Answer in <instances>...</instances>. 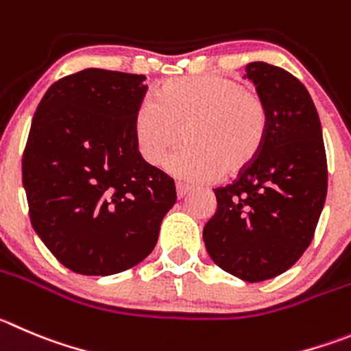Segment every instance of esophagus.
Segmentation results:
<instances>
[{"label":"esophagus","mask_w":351,"mask_h":351,"mask_svg":"<svg viewBox=\"0 0 351 351\" xmlns=\"http://www.w3.org/2000/svg\"><path fill=\"white\" fill-rule=\"evenodd\" d=\"M192 191V186L191 185H185V183H176V195H178L180 199L182 197H185L186 194H189V192Z\"/></svg>","instance_id":"obj_1"}]
</instances>
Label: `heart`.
Instances as JSON below:
<instances>
[{
    "label": "heart",
    "instance_id": "1",
    "mask_svg": "<svg viewBox=\"0 0 351 351\" xmlns=\"http://www.w3.org/2000/svg\"><path fill=\"white\" fill-rule=\"evenodd\" d=\"M268 131L270 112L261 95L216 74L166 81L156 100H143L133 116V138L147 165L159 166L183 136L186 145L168 160V171L192 182L244 173Z\"/></svg>",
    "mask_w": 351,
    "mask_h": 351
}]
</instances>
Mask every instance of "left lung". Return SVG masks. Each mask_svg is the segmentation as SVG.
Instances as JSON below:
<instances>
[{"label": "left lung", "mask_w": 351, "mask_h": 351, "mask_svg": "<svg viewBox=\"0 0 351 351\" xmlns=\"http://www.w3.org/2000/svg\"><path fill=\"white\" fill-rule=\"evenodd\" d=\"M270 112L263 150L234 183L215 189L202 239L211 260L245 282L289 270L312 242L327 194L322 128L308 90L267 62L245 65Z\"/></svg>", "instance_id": "obj_1"}]
</instances>
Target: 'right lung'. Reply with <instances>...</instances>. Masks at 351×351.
Listing matches in <instances>:
<instances>
[{"instance_id":"add662e5","label":"right lung","mask_w":351,"mask_h":351,"mask_svg":"<svg viewBox=\"0 0 351 351\" xmlns=\"http://www.w3.org/2000/svg\"><path fill=\"white\" fill-rule=\"evenodd\" d=\"M145 76L84 69L39 101L22 157L29 216L69 270L112 275L152 253L176 201L175 182L133 138Z\"/></svg>"}]
</instances>
